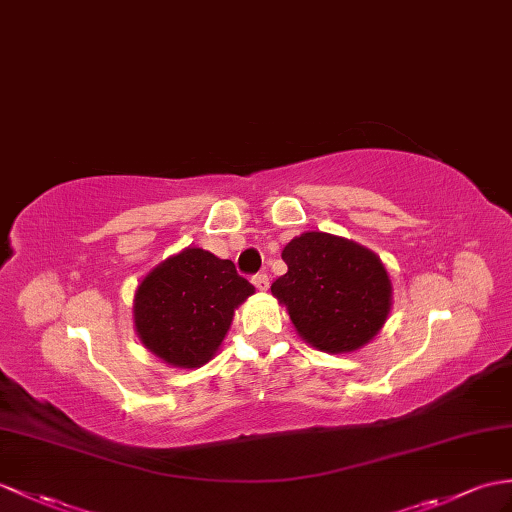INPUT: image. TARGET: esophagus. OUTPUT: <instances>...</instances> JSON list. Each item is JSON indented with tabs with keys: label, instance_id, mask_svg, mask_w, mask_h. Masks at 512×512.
I'll use <instances>...</instances> for the list:
<instances>
[{
	"label": "esophagus",
	"instance_id": "esophagus-1",
	"mask_svg": "<svg viewBox=\"0 0 512 512\" xmlns=\"http://www.w3.org/2000/svg\"><path fill=\"white\" fill-rule=\"evenodd\" d=\"M251 281H253V285H255L257 290H266V288H268V283H270V279H268L266 272H257V275H253V277H251Z\"/></svg>",
	"mask_w": 512,
	"mask_h": 512
}]
</instances>
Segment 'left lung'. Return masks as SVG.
<instances>
[{
  "instance_id": "left-lung-1",
  "label": "left lung",
  "mask_w": 512,
  "mask_h": 512,
  "mask_svg": "<svg viewBox=\"0 0 512 512\" xmlns=\"http://www.w3.org/2000/svg\"><path fill=\"white\" fill-rule=\"evenodd\" d=\"M288 272L270 285L296 331L320 351H355L390 312V279L371 251L310 231L283 248Z\"/></svg>"
}]
</instances>
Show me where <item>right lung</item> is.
Masks as SVG:
<instances>
[{"label": "right lung", "mask_w": 512, "mask_h": 512, "mask_svg": "<svg viewBox=\"0 0 512 512\" xmlns=\"http://www.w3.org/2000/svg\"><path fill=\"white\" fill-rule=\"evenodd\" d=\"M253 292L231 259L187 248L141 281L135 296L137 334L172 366H202L227 336L235 307Z\"/></svg>", "instance_id": "obj_1"}]
</instances>
